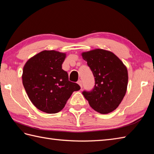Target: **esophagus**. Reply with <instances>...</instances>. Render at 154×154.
Listing matches in <instances>:
<instances>
[{
	"label": "esophagus",
	"instance_id": "1",
	"mask_svg": "<svg viewBox=\"0 0 154 154\" xmlns=\"http://www.w3.org/2000/svg\"><path fill=\"white\" fill-rule=\"evenodd\" d=\"M77 83L79 85V86H80V87L81 88V89H82V87H83V84H82V81H81V80H79L77 81Z\"/></svg>",
	"mask_w": 154,
	"mask_h": 154
}]
</instances>
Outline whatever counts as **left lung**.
<instances>
[{
	"mask_svg": "<svg viewBox=\"0 0 154 154\" xmlns=\"http://www.w3.org/2000/svg\"><path fill=\"white\" fill-rule=\"evenodd\" d=\"M92 71L95 85L92 91L82 93L89 105L100 114L112 112L125 96L128 85L127 68L112 52L95 49L82 53Z\"/></svg>",
	"mask_w": 154,
	"mask_h": 154,
	"instance_id": "8db88e82",
	"label": "left lung"
}]
</instances>
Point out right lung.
<instances>
[{"label": "right lung", "instance_id": "obj_1", "mask_svg": "<svg viewBox=\"0 0 154 154\" xmlns=\"http://www.w3.org/2000/svg\"><path fill=\"white\" fill-rule=\"evenodd\" d=\"M65 57V53L44 50L28 60L23 68L22 83L29 99L44 112H59L73 92L81 89L62 69Z\"/></svg>", "mask_w": 154, "mask_h": 154}]
</instances>
